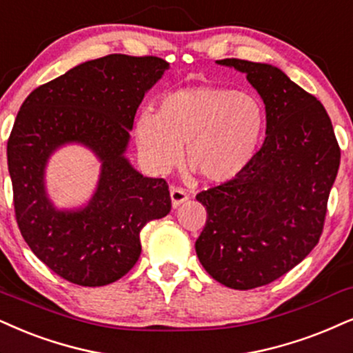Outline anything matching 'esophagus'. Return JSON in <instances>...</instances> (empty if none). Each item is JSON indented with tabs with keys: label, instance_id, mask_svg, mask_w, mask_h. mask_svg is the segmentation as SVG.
<instances>
[{
	"label": "esophagus",
	"instance_id": "esophagus-1",
	"mask_svg": "<svg viewBox=\"0 0 353 353\" xmlns=\"http://www.w3.org/2000/svg\"><path fill=\"white\" fill-rule=\"evenodd\" d=\"M170 198H172V206L178 208L180 204H183L186 199H188V194H186L181 188H172L170 190Z\"/></svg>",
	"mask_w": 353,
	"mask_h": 353
}]
</instances>
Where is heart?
<instances>
[{"label": "heart", "mask_w": 353, "mask_h": 353, "mask_svg": "<svg viewBox=\"0 0 353 353\" xmlns=\"http://www.w3.org/2000/svg\"><path fill=\"white\" fill-rule=\"evenodd\" d=\"M267 130L259 98L223 86H190L160 99L159 111L137 114L134 136L145 162L165 173L185 165L204 183L236 180L254 162Z\"/></svg>", "instance_id": "b5f03b06"}]
</instances>
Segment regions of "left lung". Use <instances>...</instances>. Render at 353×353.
Here are the masks:
<instances>
[{"instance_id":"left-lung-1","label":"left lung","mask_w":353,"mask_h":353,"mask_svg":"<svg viewBox=\"0 0 353 353\" xmlns=\"http://www.w3.org/2000/svg\"><path fill=\"white\" fill-rule=\"evenodd\" d=\"M263 99L267 137L239 175L196 194L208 219L196 255L232 290L268 285L310 255L323 234L341 149L321 101L268 63L224 59Z\"/></svg>"}]
</instances>
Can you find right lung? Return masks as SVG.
I'll return each instance as SVG.
<instances>
[{
    "label": "right lung",
    "instance_id": "obj_1",
    "mask_svg": "<svg viewBox=\"0 0 353 353\" xmlns=\"http://www.w3.org/2000/svg\"><path fill=\"white\" fill-rule=\"evenodd\" d=\"M159 57L112 54L80 63L26 98L8 141L16 221L24 241L57 275L80 286L123 278L141 256V230L172 210L163 178L139 173L125 157L143 97L168 70ZM68 143L102 162L83 208L59 210L45 190L50 155Z\"/></svg>",
    "mask_w": 353,
    "mask_h": 353
}]
</instances>
